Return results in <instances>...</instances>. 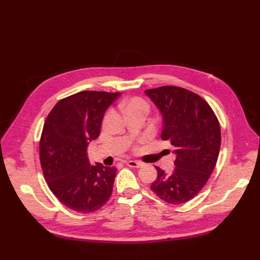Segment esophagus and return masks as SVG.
Listing matches in <instances>:
<instances>
[{
	"label": "esophagus",
	"mask_w": 260,
	"mask_h": 260,
	"mask_svg": "<svg viewBox=\"0 0 260 260\" xmlns=\"http://www.w3.org/2000/svg\"><path fill=\"white\" fill-rule=\"evenodd\" d=\"M126 166H128V167H131V168H141L143 165L141 162H138V161H134V160H128L127 162H126Z\"/></svg>",
	"instance_id": "1"
}]
</instances>
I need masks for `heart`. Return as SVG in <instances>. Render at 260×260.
I'll list each match as a JSON object with an SVG mask.
<instances>
[{"instance_id":"heart-1","label":"heart","mask_w":260,"mask_h":260,"mask_svg":"<svg viewBox=\"0 0 260 260\" xmlns=\"http://www.w3.org/2000/svg\"><path fill=\"white\" fill-rule=\"evenodd\" d=\"M122 107L124 108V111L126 113L129 112V111H133V109H137V108L147 109L146 103L140 98H132V99L125 101V102H123Z\"/></svg>"}]
</instances>
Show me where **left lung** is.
Returning a JSON list of instances; mask_svg holds the SVG:
<instances>
[{
    "mask_svg": "<svg viewBox=\"0 0 260 260\" xmlns=\"http://www.w3.org/2000/svg\"><path fill=\"white\" fill-rule=\"evenodd\" d=\"M161 115V139L175 147V169L159 167L153 192L162 200L181 204L196 196L209 180L219 155L221 134L211 106L195 92L177 86L144 91Z\"/></svg>",
    "mask_w": 260,
    "mask_h": 260,
    "instance_id": "8db88e82",
    "label": "left lung"
}]
</instances>
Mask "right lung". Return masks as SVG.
Returning a JSON list of instances; mask_svg holds the SVG:
<instances>
[{
    "mask_svg": "<svg viewBox=\"0 0 260 260\" xmlns=\"http://www.w3.org/2000/svg\"><path fill=\"white\" fill-rule=\"evenodd\" d=\"M120 92L80 91L60 100L47 116L40 140V161L53 195L80 213L99 210L112 195L116 168L87 155L100 135L103 116Z\"/></svg>",
    "mask_w": 260,
    "mask_h": 260,
    "instance_id": "right-lung-1",
    "label": "right lung"
}]
</instances>
